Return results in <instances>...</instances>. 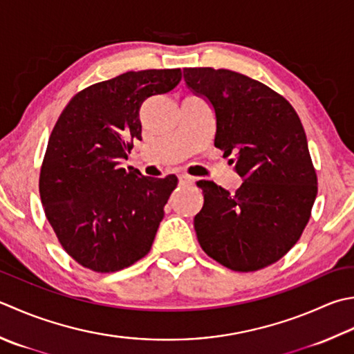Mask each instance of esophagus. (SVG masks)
I'll return each instance as SVG.
<instances>
[{
  "label": "esophagus",
  "mask_w": 354,
  "mask_h": 354,
  "mask_svg": "<svg viewBox=\"0 0 354 354\" xmlns=\"http://www.w3.org/2000/svg\"><path fill=\"white\" fill-rule=\"evenodd\" d=\"M179 184H181V185H193V184H195V179H193L192 176L181 175V176H179Z\"/></svg>",
  "instance_id": "1"
}]
</instances>
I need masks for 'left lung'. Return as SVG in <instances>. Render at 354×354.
I'll return each mask as SVG.
<instances>
[{"label":"left lung","instance_id":"8db88e82","mask_svg":"<svg viewBox=\"0 0 354 354\" xmlns=\"http://www.w3.org/2000/svg\"><path fill=\"white\" fill-rule=\"evenodd\" d=\"M193 93L212 104L214 147L236 153L244 179L230 195L198 181L204 205L195 216L203 250L234 272H256L279 261L306 228L317 176L296 110L262 82L227 68H184Z\"/></svg>","mask_w":354,"mask_h":354}]
</instances>
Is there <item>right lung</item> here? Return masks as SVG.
<instances>
[{
	"label": "right lung",
	"instance_id": "right-lung-1",
	"mask_svg": "<svg viewBox=\"0 0 354 354\" xmlns=\"http://www.w3.org/2000/svg\"><path fill=\"white\" fill-rule=\"evenodd\" d=\"M181 68L127 72L76 93L48 138L39 173L44 213L62 248L98 273L150 252L178 178L121 167L141 140L140 109L181 81Z\"/></svg>",
	"mask_w": 354,
	"mask_h": 354
}]
</instances>
